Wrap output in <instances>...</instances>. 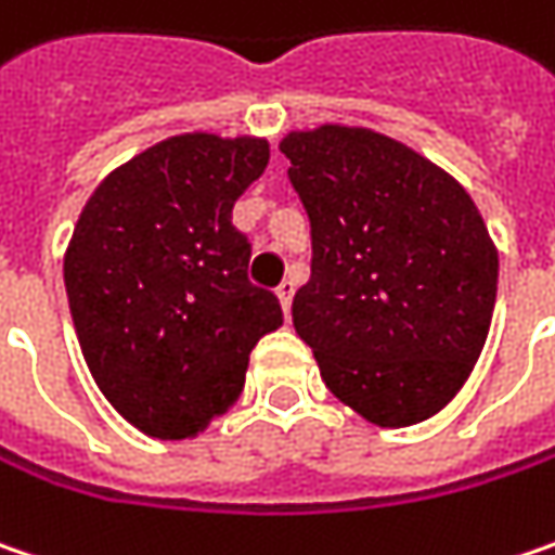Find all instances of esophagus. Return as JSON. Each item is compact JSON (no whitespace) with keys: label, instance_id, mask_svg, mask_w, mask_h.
<instances>
[{"label":"esophagus","instance_id":"34e87169","mask_svg":"<svg viewBox=\"0 0 555 555\" xmlns=\"http://www.w3.org/2000/svg\"><path fill=\"white\" fill-rule=\"evenodd\" d=\"M278 302H281V309H284V315H291V302H293V293H296V287H293V281H284V284H278Z\"/></svg>","mask_w":555,"mask_h":555}]
</instances>
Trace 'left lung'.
<instances>
[{
    "instance_id": "1",
    "label": "left lung",
    "mask_w": 555,
    "mask_h": 555,
    "mask_svg": "<svg viewBox=\"0 0 555 555\" xmlns=\"http://www.w3.org/2000/svg\"><path fill=\"white\" fill-rule=\"evenodd\" d=\"M312 224L293 327L321 380L377 428H409L462 390L485 349L500 256L465 186L369 127L281 140Z\"/></svg>"
}]
</instances>
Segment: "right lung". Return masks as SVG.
<instances>
[{
	"label": "right lung",
	"instance_id": "1",
	"mask_svg": "<svg viewBox=\"0 0 555 555\" xmlns=\"http://www.w3.org/2000/svg\"><path fill=\"white\" fill-rule=\"evenodd\" d=\"M268 165L264 137L178 133L93 190L65 249L80 352L115 412L186 440L243 393L249 352L284 324L246 281L231 208Z\"/></svg>",
	"mask_w": 555,
	"mask_h": 555
}]
</instances>
